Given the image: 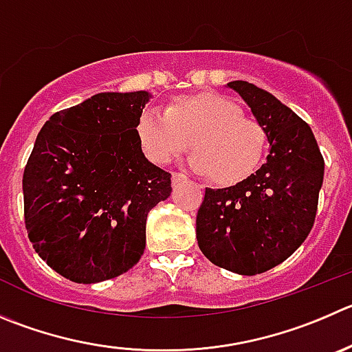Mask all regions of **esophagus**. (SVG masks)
Returning a JSON list of instances; mask_svg holds the SVG:
<instances>
[{
    "label": "esophagus",
    "instance_id": "obj_1",
    "mask_svg": "<svg viewBox=\"0 0 352 352\" xmlns=\"http://www.w3.org/2000/svg\"><path fill=\"white\" fill-rule=\"evenodd\" d=\"M170 179H173L174 185H178L179 182H183V179H186V176L183 173H173V176H170Z\"/></svg>",
    "mask_w": 352,
    "mask_h": 352
}]
</instances>
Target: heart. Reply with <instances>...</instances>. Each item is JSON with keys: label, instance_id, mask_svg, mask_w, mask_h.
I'll return each instance as SVG.
<instances>
[{"label": "heart", "instance_id": "heart-1", "mask_svg": "<svg viewBox=\"0 0 352 352\" xmlns=\"http://www.w3.org/2000/svg\"><path fill=\"white\" fill-rule=\"evenodd\" d=\"M239 103L219 93L179 96L166 112L145 109L136 120V136L152 162L167 166L192 146L193 169L217 185L249 178L266 152V129L242 116Z\"/></svg>", "mask_w": 352, "mask_h": 352}]
</instances>
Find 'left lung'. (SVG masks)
<instances>
[{
    "label": "left lung",
    "mask_w": 352,
    "mask_h": 352,
    "mask_svg": "<svg viewBox=\"0 0 352 352\" xmlns=\"http://www.w3.org/2000/svg\"><path fill=\"white\" fill-rule=\"evenodd\" d=\"M266 129L267 160L228 188H206L197 214V242L216 266L259 274L292 256L309 235L324 160L311 128L271 93L230 82Z\"/></svg>",
    "instance_id": "obj_1"
}]
</instances>
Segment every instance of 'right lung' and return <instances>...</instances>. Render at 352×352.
<instances>
[{
    "label": "right lung",
    "instance_id": "right-lung-1",
    "mask_svg": "<svg viewBox=\"0 0 352 352\" xmlns=\"http://www.w3.org/2000/svg\"><path fill=\"white\" fill-rule=\"evenodd\" d=\"M146 91L98 93L53 113L23 169L29 240L52 270L96 283L143 256L146 216L170 195V174L143 155L136 120Z\"/></svg>",
    "mask_w": 352,
    "mask_h": 352
}]
</instances>
